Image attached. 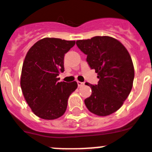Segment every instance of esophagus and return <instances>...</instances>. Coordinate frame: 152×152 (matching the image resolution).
<instances>
[{
  "instance_id": "1",
  "label": "esophagus",
  "mask_w": 152,
  "mask_h": 152,
  "mask_svg": "<svg viewBox=\"0 0 152 152\" xmlns=\"http://www.w3.org/2000/svg\"><path fill=\"white\" fill-rule=\"evenodd\" d=\"M77 85H78V87H82L85 85V83L84 82H81V81H77Z\"/></svg>"
}]
</instances>
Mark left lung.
Segmentation results:
<instances>
[{
  "instance_id": "obj_1",
  "label": "left lung",
  "mask_w": 152,
  "mask_h": 152,
  "mask_svg": "<svg viewBox=\"0 0 152 152\" xmlns=\"http://www.w3.org/2000/svg\"><path fill=\"white\" fill-rule=\"evenodd\" d=\"M87 55V62L95 70L98 85L85 83L91 95L85 100L87 108L98 116H107L122 106L133 85L134 70L130 54L124 45L108 36H96L76 41Z\"/></svg>"
}]
</instances>
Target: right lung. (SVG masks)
Listing matches in <instances>:
<instances>
[{
	"mask_svg": "<svg viewBox=\"0 0 152 152\" xmlns=\"http://www.w3.org/2000/svg\"><path fill=\"white\" fill-rule=\"evenodd\" d=\"M75 45V41L45 37L26 54L20 87L31 109L41 118L53 120L62 116L69 96L77 88L76 81L58 82V77L64 71V54Z\"/></svg>",
	"mask_w": 152,
	"mask_h": 152,
	"instance_id": "right-lung-1",
	"label": "right lung"
}]
</instances>
